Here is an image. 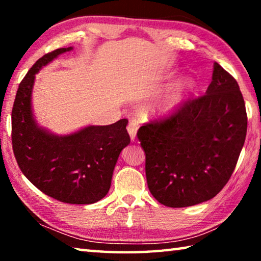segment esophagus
I'll return each mask as SVG.
<instances>
[{
	"label": "esophagus",
	"mask_w": 261,
	"mask_h": 261,
	"mask_svg": "<svg viewBox=\"0 0 261 261\" xmlns=\"http://www.w3.org/2000/svg\"><path fill=\"white\" fill-rule=\"evenodd\" d=\"M138 127H139V124L136 120H131L129 122V124H127L126 129H127V132H129L131 140L136 139V135H137V130H138Z\"/></svg>",
	"instance_id": "esophagus-1"
}]
</instances>
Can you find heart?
<instances>
[{
	"label": "heart",
	"mask_w": 261,
	"mask_h": 261,
	"mask_svg": "<svg viewBox=\"0 0 261 261\" xmlns=\"http://www.w3.org/2000/svg\"><path fill=\"white\" fill-rule=\"evenodd\" d=\"M192 90H193V82L191 79H184V81L180 82L177 85V88H176V92L174 93L173 98H171V100L169 101V103L167 105L166 110L173 109L175 106H177L178 103L182 102L184 96Z\"/></svg>",
	"instance_id": "heart-1"
}]
</instances>
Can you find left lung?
I'll return each mask as SVG.
<instances>
[{"instance_id": "8db88e82", "label": "left lung", "mask_w": 261, "mask_h": 261, "mask_svg": "<svg viewBox=\"0 0 261 261\" xmlns=\"http://www.w3.org/2000/svg\"><path fill=\"white\" fill-rule=\"evenodd\" d=\"M247 130L240 86L219 63L204 95L140 126L149 191L178 208L214 198L235 170Z\"/></svg>"}]
</instances>
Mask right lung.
Segmentation results:
<instances>
[{
	"instance_id": "obj_1",
	"label": "right lung",
	"mask_w": 261,
	"mask_h": 261,
	"mask_svg": "<svg viewBox=\"0 0 261 261\" xmlns=\"http://www.w3.org/2000/svg\"><path fill=\"white\" fill-rule=\"evenodd\" d=\"M59 48L39 59L20 82L11 113L12 149L21 173L34 187L67 204H93L108 193L118 155L130 144L126 118L110 125H91L59 137L33 120L31 95L34 76L62 53Z\"/></svg>"
}]
</instances>
